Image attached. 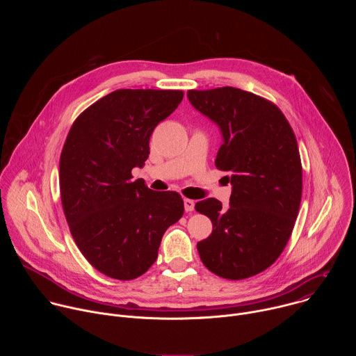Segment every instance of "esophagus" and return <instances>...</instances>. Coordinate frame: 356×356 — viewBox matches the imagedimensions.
<instances>
[{"label": "esophagus", "instance_id": "34e87169", "mask_svg": "<svg viewBox=\"0 0 356 356\" xmlns=\"http://www.w3.org/2000/svg\"><path fill=\"white\" fill-rule=\"evenodd\" d=\"M184 210L187 213H191L194 210V201L190 198H184Z\"/></svg>", "mask_w": 356, "mask_h": 356}]
</instances>
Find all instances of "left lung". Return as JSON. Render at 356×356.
I'll list each match as a JSON object with an SVG mask.
<instances>
[{
    "instance_id": "obj_1",
    "label": "left lung",
    "mask_w": 356,
    "mask_h": 356,
    "mask_svg": "<svg viewBox=\"0 0 356 356\" xmlns=\"http://www.w3.org/2000/svg\"><path fill=\"white\" fill-rule=\"evenodd\" d=\"M187 98L218 125L216 166L228 172L229 207L206 198L195 210L213 222L197 243L204 266L241 280L268 269L283 252L300 209L302 169L294 132L270 101L235 87L188 90Z\"/></svg>"
}]
</instances>
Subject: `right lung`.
<instances>
[{
	"mask_svg": "<svg viewBox=\"0 0 356 356\" xmlns=\"http://www.w3.org/2000/svg\"><path fill=\"white\" fill-rule=\"evenodd\" d=\"M180 90H115L73 122L60 155L63 211L84 258L118 280L143 275L184 204L176 191H154L132 169L149 156L156 125L181 103Z\"/></svg>",
	"mask_w": 356,
	"mask_h": 356,
	"instance_id": "1",
	"label": "right lung"
}]
</instances>
